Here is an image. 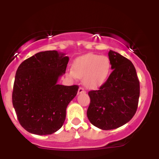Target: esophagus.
<instances>
[{
    "mask_svg": "<svg viewBox=\"0 0 159 159\" xmlns=\"http://www.w3.org/2000/svg\"><path fill=\"white\" fill-rule=\"evenodd\" d=\"M85 93L84 89L81 87H79V89H78V93L80 94V93Z\"/></svg>",
    "mask_w": 159,
    "mask_h": 159,
    "instance_id": "34e87169",
    "label": "esophagus"
}]
</instances>
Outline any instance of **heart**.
I'll use <instances>...</instances> for the list:
<instances>
[{
	"label": "heart",
	"instance_id": "obj_1",
	"mask_svg": "<svg viewBox=\"0 0 159 159\" xmlns=\"http://www.w3.org/2000/svg\"><path fill=\"white\" fill-rule=\"evenodd\" d=\"M72 68L66 72L69 78H82L86 87L94 89L104 84L108 78L111 63L107 56L88 54L75 60Z\"/></svg>",
	"mask_w": 159,
	"mask_h": 159
}]
</instances>
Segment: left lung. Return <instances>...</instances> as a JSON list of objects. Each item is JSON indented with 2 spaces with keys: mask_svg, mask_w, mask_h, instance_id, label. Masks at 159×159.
<instances>
[{
  "mask_svg": "<svg viewBox=\"0 0 159 159\" xmlns=\"http://www.w3.org/2000/svg\"><path fill=\"white\" fill-rule=\"evenodd\" d=\"M111 72L98 90L89 91L90 103L87 111L93 125L111 130L125 125L135 114L140 96V82L133 63L110 50Z\"/></svg>",
  "mask_w": 159,
  "mask_h": 159,
  "instance_id": "obj_1",
  "label": "left lung"
}]
</instances>
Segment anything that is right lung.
<instances>
[{"mask_svg": "<svg viewBox=\"0 0 159 159\" xmlns=\"http://www.w3.org/2000/svg\"><path fill=\"white\" fill-rule=\"evenodd\" d=\"M69 57L57 51L39 52L24 61L16 71L12 105L25 130L38 135L59 130L78 85L57 84L66 72Z\"/></svg>", "mask_w": 159, "mask_h": 159, "instance_id": "1", "label": "right lung"}]
</instances>
